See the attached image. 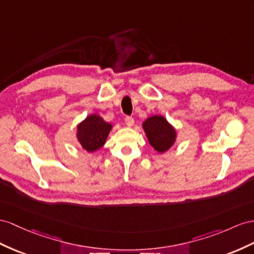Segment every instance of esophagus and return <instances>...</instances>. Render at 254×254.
Listing matches in <instances>:
<instances>
[{"label":"esophagus","instance_id":"34e87169","mask_svg":"<svg viewBox=\"0 0 254 254\" xmlns=\"http://www.w3.org/2000/svg\"><path fill=\"white\" fill-rule=\"evenodd\" d=\"M125 122H126V125L127 126V127H133V125H134V119L132 118V117H126V119H125Z\"/></svg>","mask_w":254,"mask_h":254}]
</instances>
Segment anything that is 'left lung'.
<instances>
[{"label": "left lung", "instance_id": "8db88e82", "mask_svg": "<svg viewBox=\"0 0 254 254\" xmlns=\"http://www.w3.org/2000/svg\"><path fill=\"white\" fill-rule=\"evenodd\" d=\"M142 127L150 145L160 153L167 151L176 141V129L163 116L149 117Z\"/></svg>", "mask_w": 254, "mask_h": 254}]
</instances>
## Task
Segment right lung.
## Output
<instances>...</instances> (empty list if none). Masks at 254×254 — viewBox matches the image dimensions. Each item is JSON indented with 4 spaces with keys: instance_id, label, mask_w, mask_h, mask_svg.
<instances>
[{
    "instance_id": "obj_1",
    "label": "right lung",
    "mask_w": 254,
    "mask_h": 254,
    "mask_svg": "<svg viewBox=\"0 0 254 254\" xmlns=\"http://www.w3.org/2000/svg\"><path fill=\"white\" fill-rule=\"evenodd\" d=\"M113 126L95 114L88 116L77 126V140L88 152H94L104 146Z\"/></svg>"
}]
</instances>
